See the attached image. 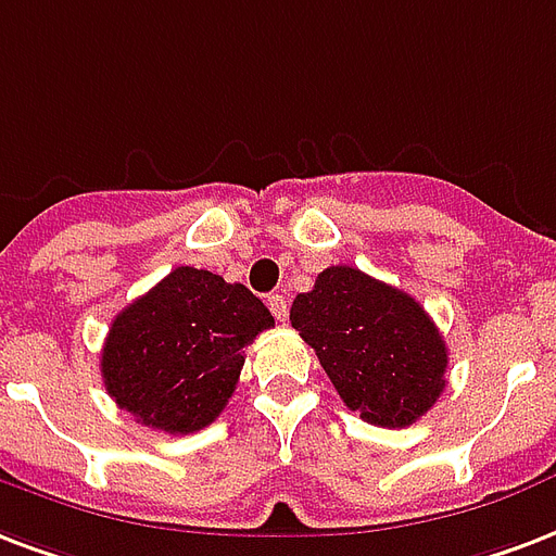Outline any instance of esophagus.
I'll list each match as a JSON object with an SVG mask.
<instances>
[{
    "label": "esophagus",
    "mask_w": 556,
    "mask_h": 556,
    "mask_svg": "<svg viewBox=\"0 0 556 556\" xmlns=\"http://www.w3.org/2000/svg\"><path fill=\"white\" fill-rule=\"evenodd\" d=\"M268 308L274 312V317H277V320H286V317H288V300L282 294H270L268 296Z\"/></svg>",
    "instance_id": "34e87169"
}]
</instances>
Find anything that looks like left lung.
Segmentation results:
<instances>
[{
    "label": "left lung",
    "mask_w": 556,
    "mask_h": 556,
    "mask_svg": "<svg viewBox=\"0 0 556 556\" xmlns=\"http://www.w3.org/2000/svg\"><path fill=\"white\" fill-rule=\"evenodd\" d=\"M291 326L320 358L350 410L384 429L417 422L446 388L448 350L426 308L350 265L296 294Z\"/></svg>",
    "instance_id": "1"
}]
</instances>
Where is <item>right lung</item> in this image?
I'll return each instance as SVG.
<instances>
[{"instance_id":"right-lung-1","label":"right lung","mask_w":556,"mask_h":556,"mask_svg":"<svg viewBox=\"0 0 556 556\" xmlns=\"http://www.w3.org/2000/svg\"><path fill=\"white\" fill-rule=\"evenodd\" d=\"M270 326L265 303L241 282L180 265L118 312L101 350V379L137 422L192 434L230 402L244 350Z\"/></svg>"}]
</instances>
